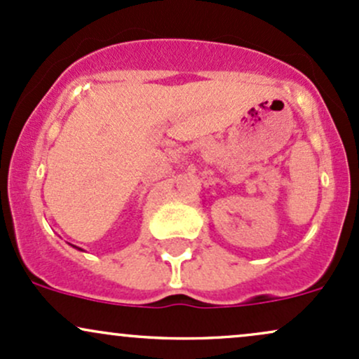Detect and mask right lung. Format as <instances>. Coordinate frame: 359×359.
Segmentation results:
<instances>
[{"label": "right lung", "mask_w": 359, "mask_h": 359, "mask_svg": "<svg viewBox=\"0 0 359 359\" xmlns=\"http://www.w3.org/2000/svg\"><path fill=\"white\" fill-rule=\"evenodd\" d=\"M71 246H74V245H71ZM74 248H77V246H74ZM77 250H81V248H77ZM82 251V250H81Z\"/></svg>", "instance_id": "add662e5"}]
</instances>
